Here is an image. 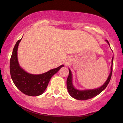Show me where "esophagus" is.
Masks as SVG:
<instances>
[{
	"mask_svg": "<svg viewBox=\"0 0 123 123\" xmlns=\"http://www.w3.org/2000/svg\"><path fill=\"white\" fill-rule=\"evenodd\" d=\"M70 61L69 59H67V60H66V63H67V64H68V63H69Z\"/></svg>",
	"mask_w": 123,
	"mask_h": 123,
	"instance_id": "1",
	"label": "esophagus"
}]
</instances>
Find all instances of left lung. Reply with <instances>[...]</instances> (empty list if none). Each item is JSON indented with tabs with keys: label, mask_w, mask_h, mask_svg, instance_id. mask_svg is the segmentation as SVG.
Masks as SVG:
<instances>
[{
	"label": "left lung",
	"mask_w": 123,
	"mask_h": 123,
	"mask_svg": "<svg viewBox=\"0 0 123 123\" xmlns=\"http://www.w3.org/2000/svg\"><path fill=\"white\" fill-rule=\"evenodd\" d=\"M105 41L108 43L110 47V44L108 41L106 40ZM113 61V56L112 59H111V72H110L109 75L105 82L104 83V84L101 86V87L97 88L87 89V90H78V89L76 88L74 86H73L72 73L71 70L69 68V73L68 77L67 80H66V86H67V89L68 90V92L69 95L72 98L84 101V100H87L94 98V97H96L101 92H102L106 88V87H107L111 79V73H112Z\"/></svg>",
	"instance_id": "obj_1"
}]
</instances>
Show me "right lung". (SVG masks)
<instances>
[{
  "label": "right lung",
  "instance_id": "right-lung-1",
  "mask_svg": "<svg viewBox=\"0 0 123 123\" xmlns=\"http://www.w3.org/2000/svg\"><path fill=\"white\" fill-rule=\"evenodd\" d=\"M22 38L17 42L12 51L10 61L11 77L17 88L22 93L29 96L36 97L44 92L52 76L64 65H62L42 74H34L28 73L21 67L18 60V47Z\"/></svg>",
  "mask_w": 123,
  "mask_h": 123
}]
</instances>
